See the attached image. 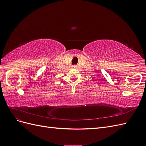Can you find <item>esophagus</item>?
<instances>
[{
  "instance_id": "esophagus-1",
  "label": "esophagus",
  "mask_w": 146,
  "mask_h": 146,
  "mask_svg": "<svg viewBox=\"0 0 146 146\" xmlns=\"http://www.w3.org/2000/svg\"><path fill=\"white\" fill-rule=\"evenodd\" d=\"M72 67L73 68H78V66L77 65H73Z\"/></svg>"
}]
</instances>
